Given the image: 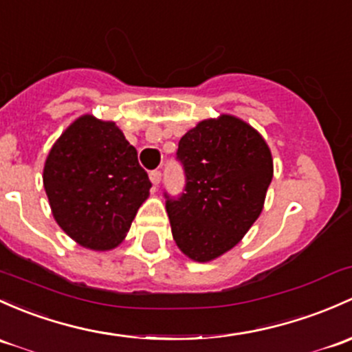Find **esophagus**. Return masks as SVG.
Here are the masks:
<instances>
[{
	"mask_svg": "<svg viewBox=\"0 0 352 352\" xmlns=\"http://www.w3.org/2000/svg\"><path fill=\"white\" fill-rule=\"evenodd\" d=\"M150 180H151V184H153V186L157 187L158 184H160V180H162V172H160V170H151V172H150Z\"/></svg>",
	"mask_w": 352,
	"mask_h": 352,
	"instance_id": "1",
	"label": "esophagus"
}]
</instances>
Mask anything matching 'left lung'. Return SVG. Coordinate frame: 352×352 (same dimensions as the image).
I'll return each mask as SVG.
<instances>
[{
    "label": "left lung",
    "mask_w": 352,
    "mask_h": 352,
    "mask_svg": "<svg viewBox=\"0 0 352 352\" xmlns=\"http://www.w3.org/2000/svg\"><path fill=\"white\" fill-rule=\"evenodd\" d=\"M177 160L186 187L179 197L165 192L172 234L184 254L204 263L234 248L261 214L272 151L256 129L223 114L187 131Z\"/></svg>",
    "instance_id": "1"
}]
</instances>
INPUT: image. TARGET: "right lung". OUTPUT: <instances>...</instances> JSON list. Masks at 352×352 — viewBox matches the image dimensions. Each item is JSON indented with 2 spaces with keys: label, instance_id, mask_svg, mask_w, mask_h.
Segmentation results:
<instances>
[{
  "label": "right lung",
  "instance_id": "right-lung-1",
  "mask_svg": "<svg viewBox=\"0 0 352 352\" xmlns=\"http://www.w3.org/2000/svg\"><path fill=\"white\" fill-rule=\"evenodd\" d=\"M43 187L55 221L70 238L106 251L128 234L151 182L123 131L84 114L52 146Z\"/></svg>",
  "mask_w": 352,
  "mask_h": 352
}]
</instances>
